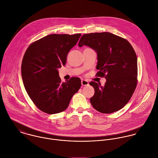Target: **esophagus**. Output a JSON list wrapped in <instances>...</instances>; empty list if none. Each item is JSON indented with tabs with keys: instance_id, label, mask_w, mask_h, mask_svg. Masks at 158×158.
Listing matches in <instances>:
<instances>
[{
	"instance_id": "esophagus-1",
	"label": "esophagus",
	"mask_w": 158,
	"mask_h": 158,
	"mask_svg": "<svg viewBox=\"0 0 158 158\" xmlns=\"http://www.w3.org/2000/svg\"><path fill=\"white\" fill-rule=\"evenodd\" d=\"M81 84H82V86H86V85H88L89 84V82L85 81V80H82L81 81Z\"/></svg>"
}]
</instances>
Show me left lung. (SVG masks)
Instances as JSON below:
<instances>
[{
	"label": "left lung",
	"mask_w": 158,
	"mask_h": 158,
	"mask_svg": "<svg viewBox=\"0 0 158 158\" xmlns=\"http://www.w3.org/2000/svg\"><path fill=\"white\" fill-rule=\"evenodd\" d=\"M87 46L97 54L96 75L105 77L104 86L90 82L95 89L90 102L96 110L110 114L119 110L133 94L137 78L136 54L125 39L109 32L84 34L78 46Z\"/></svg>",
	"instance_id": "1"
}]
</instances>
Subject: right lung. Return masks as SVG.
<instances>
[{
    "instance_id": "1",
    "label": "right lung",
    "mask_w": 158,
    "mask_h": 158,
    "mask_svg": "<svg viewBox=\"0 0 158 158\" xmlns=\"http://www.w3.org/2000/svg\"><path fill=\"white\" fill-rule=\"evenodd\" d=\"M81 34H51L32 43L21 64L25 89L35 106L48 114L62 112L81 86L79 77L61 82L58 69L66 62L68 53Z\"/></svg>"
}]
</instances>
